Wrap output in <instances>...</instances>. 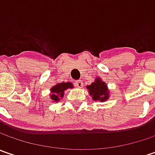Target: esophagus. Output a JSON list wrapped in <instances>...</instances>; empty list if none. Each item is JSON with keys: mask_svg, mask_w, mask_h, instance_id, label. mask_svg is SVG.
Returning a JSON list of instances; mask_svg holds the SVG:
<instances>
[{"mask_svg": "<svg viewBox=\"0 0 155 155\" xmlns=\"http://www.w3.org/2000/svg\"><path fill=\"white\" fill-rule=\"evenodd\" d=\"M75 85L78 88H82L83 87V82L81 80H78L75 82Z\"/></svg>", "mask_w": 155, "mask_h": 155, "instance_id": "obj_1", "label": "esophagus"}]
</instances>
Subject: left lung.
<instances>
[{
	"mask_svg": "<svg viewBox=\"0 0 155 155\" xmlns=\"http://www.w3.org/2000/svg\"><path fill=\"white\" fill-rule=\"evenodd\" d=\"M88 92L94 101L105 102L110 97V91L106 83L101 78H96L91 84L86 86Z\"/></svg>",
	"mask_w": 155,
	"mask_h": 155,
	"instance_id": "8db88e82",
	"label": "left lung"
}]
</instances>
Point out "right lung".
<instances>
[{"label":"right lung","mask_w":155,"mask_h":155,"mask_svg":"<svg viewBox=\"0 0 155 155\" xmlns=\"http://www.w3.org/2000/svg\"><path fill=\"white\" fill-rule=\"evenodd\" d=\"M73 84L71 82H63V83H57L54 86L50 89V98L53 103H58L60 101V99L64 97V91L67 89H72Z\"/></svg>","instance_id":"add662e5"}]
</instances>
